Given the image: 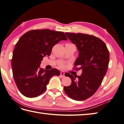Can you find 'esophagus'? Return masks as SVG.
I'll list each match as a JSON object with an SVG mask.
<instances>
[{"label": "esophagus", "instance_id": "34e87169", "mask_svg": "<svg viewBox=\"0 0 124 124\" xmlns=\"http://www.w3.org/2000/svg\"><path fill=\"white\" fill-rule=\"evenodd\" d=\"M60 76L61 77H64L65 76H64V72L63 71H61L60 72Z\"/></svg>", "mask_w": 124, "mask_h": 124}]
</instances>
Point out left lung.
Returning <instances> with one entry per match:
<instances>
[{"label":"left lung","mask_w":124,"mask_h":124,"mask_svg":"<svg viewBox=\"0 0 124 124\" xmlns=\"http://www.w3.org/2000/svg\"><path fill=\"white\" fill-rule=\"evenodd\" d=\"M68 38L76 45L79 52L74 69L81 70L80 76L68 72L71 84L64 86L69 97L76 101H84L97 90L107 71L110 54L105 43L96 36L82 33H65Z\"/></svg>","instance_id":"1"}]
</instances>
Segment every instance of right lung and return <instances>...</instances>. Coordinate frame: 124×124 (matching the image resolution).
I'll return each mask as SVG.
<instances>
[{
	"instance_id": "add662e5",
	"label": "right lung",
	"mask_w": 124,
	"mask_h": 124,
	"mask_svg": "<svg viewBox=\"0 0 124 124\" xmlns=\"http://www.w3.org/2000/svg\"><path fill=\"white\" fill-rule=\"evenodd\" d=\"M67 40L64 33L48 29L30 31L19 39L13 50L12 68L17 88L23 96H39L45 91L51 77L60 76L59 70H45L40 65L54 46Z\"/></svg>"
}]
</instances>
